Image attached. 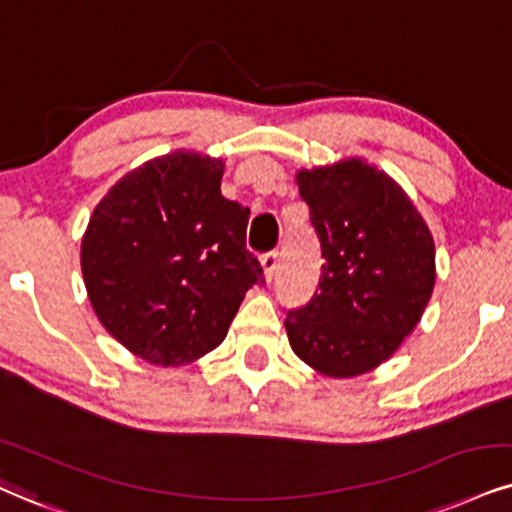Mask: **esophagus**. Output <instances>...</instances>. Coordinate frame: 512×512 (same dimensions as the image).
<instances>
[{"label": "esophagus", "mask_w": 512, "mask_h": 512, "mask_svg": "<svg viewBox=\"0 0 512 512\" xmlns=\"http://www.w3.org/2000/svg\"><path fill=\"white\" fill-rule=\"evenodd\" d=\"M261 268H263V277H266V282L273 280L277 270V251H268V254L261 256Z\"/></svg>", "instance_id": "34e87169"}]
</instances>
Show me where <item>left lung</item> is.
Segmentation results:
<instances>
[{
    "label": "left lung",
    "instance_id": "left-lung-1",
    "mask_svg": "<svg viewBox=\"0 0 512 512\" xmlns=\"http://www.w3.org/2000/svg\"><path fill=\"white\" fill-rule=\"evenodd\" d=\"M323 251L318 292L289 311V346L315 372L375 370L415 330L437 266L425 218L394 178L351 156L296 173Z\"/></svg>",
    "mask_w": 512,
    "mask_h": 512
}]
</instances>
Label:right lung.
Segmentation results:
<instances>
[{"label":"right lung","instance_id":"1","mask_svg":"<svg viewBox=\"0 0 512 512\" xmlns=\"http://www.w3.org/2000/svg\"><path fill=\"white\" fill-rule=\"evenodd\" d=\"M223 159L178 149L125 173L99 201L80 268L99 323L137 358L175 368L223 342L263 282L249 208L220 194Z\"/></svg>","mask_w":512,"mask_h":512}]
</instances>
